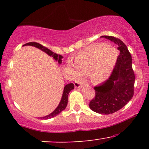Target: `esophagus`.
<instances>
[{
	"mask_svg": "<svg viewBox=\"0 0 149 149\" xmlns=\"http://www.w3.org/2000/svg\"><path fill=\"white\" fill-rule=\"evenodd\" d=\"M74 85L76 88H81V87H83V83H80L79 81H76L74 83Z\"/></svg>",
	"mask_w": 149,
	"mask_h": 149,
	"instance_id": "esophagus-1",
	"label": "esophagus"
}]
</instances>
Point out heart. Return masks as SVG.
Segmentation results:
<instances>
[{"instance_id":"1","label":"heart","mask_w":149,"mask_h":149,"mask_svg":"<svg viewBox=\"0 0 149 149\" xmlns=\"http://www.w3.org/2000/svg\"><path fill=\"white\" fill-rule=\"evenodd\" d=\"M118 53L115 47L104 44H95L83 49L76 56L73 67L75 77L88 73L92 81L100 83L111 74Z\"/></svg>"}]
</instances>
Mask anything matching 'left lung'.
Segmentation results:
<instances>
[{"label":"left lung","mask_w":149,"mask_h":149,"mask_svg":"<svg viewBox=\"0 0 149 149\" xmlns=\"http://www.w3.org/2000/svg\"><path fill=\"white\" fill-rule=\"evenodd\" d=\"M101 38L113 42L120 51L110 77L95 87V96L90 102V108L93 111L108 115L122 109L132 98L135 76L132 56L124 42L113 36H102Z\"/></svg>","instance_id":"8db88e82"}]
</instances>
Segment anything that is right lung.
Wrapping results in <instances>:
<instances>
[{"label": "right lung", "instance_id": "add662e5", "mask_svg": "<svg viewBox=\"0 0 149 149\" xmlns=\"http://www.w3.org/2000/svg\"><path fill=\"white\" fill-rule=\"evenodd\" d=\"M26 45L33 46V47H36V48L40 49V50L45 52L46 54H48L49 56L52 57L53 59H54V60L58 61V64H61V59H62V58H63L62 56L60 55V54H56V53H54L52 51H51L50 49L47 48V47H44V46L40 45V44L38 43V42H28V43L24 44L23 46H26ZM73 89H74V85H73V83H69V84L65 85L64 88V91H63L62 97H61V101H60V102H59L58 107L55 109V110H54L53 112L51 113L50 114H49V115L44 116V117H41V118H40L45 119V120L52 118H54V116H57L58 114L60 113L62 111H64V109H66V106H67L68 96H69V92H71L72 90H73Z\"/></svg>", "mask_w": 149, "mask_h": 149}]
</instances>
